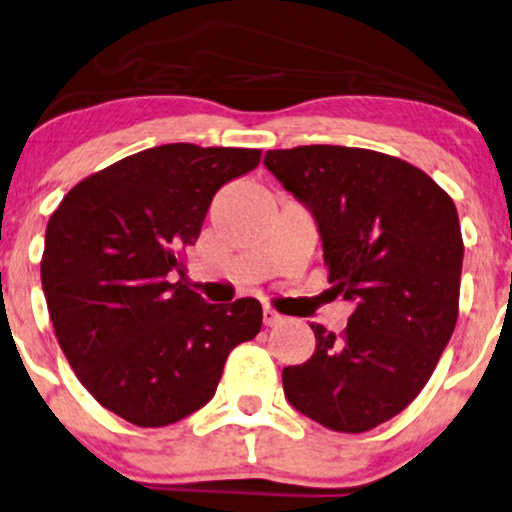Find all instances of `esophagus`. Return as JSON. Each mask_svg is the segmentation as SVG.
I'll use <instances>...</instances> for the list:
<instances>
[{"label":"esophagus","instance_id":"34e87169","mask_svg":"<svg viewBox=\"0 0 512 512\" xmlns=\"http://www.w3.org/2000/svg\"><path fill=\"white\" fill-rule=\"evenodd\" d=\"M283 321H286V316L274 312L271 307H264V326H281Z\"/></svg>","mask_w":512,"mask_h":512}]
</instances>
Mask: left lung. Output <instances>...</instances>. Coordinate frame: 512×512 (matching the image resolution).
<instances>
[{"instance_id":"obj_1","label":"left lung","mask_w":512,"mask_h":512,"mask_svg":"<svg viewBox=\"0 0 512 512\" xmlns=\"http://www.w3.org/2000/svg\"><path fill=\"white\" fill-rule=\"evenodd\" d=\"M264 167L312 212L333 290L354 304L342 335L283 368L297 411L366 432L423 390L456 328L463 238L454 200L392 155L347 146L267 151Z\"/></svg>"}]
</instances>
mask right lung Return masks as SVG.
<instances>
[{
	"instance_id": "obj_1",
	"label": "right lung",
	"mask_w": 512,
	"mask_h": 512,
	"mask_svg": "<svg viewBox=\"0 0 512 512\" xmlns=\"http://www.w3.org/2000/svg\"><path fill=\"white\" fill-rule=\"evenodd\" d=\"M260 155L146 148L80 181L49 219L42 288L58 345L89 394L139 428L208 404L231 349L260 333L255 297L210 304L170 281L215 193Z\"/></svg>"
}]
</instances>
